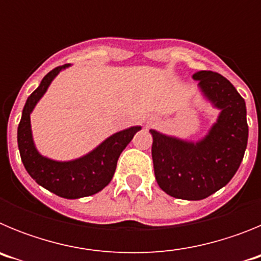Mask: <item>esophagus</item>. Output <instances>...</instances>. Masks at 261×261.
Segmentation results:
<instances>
[{"instance_id": "1", "label": "esophagus", "mask_w": 261, "mask_h": 261, "mask_svg": "<svg viewBox=\"0 0 261 261\" xmlns=\"http://www.w3.org/2000/svg\"><path fill=\"white\" fill-rule=\"evenodd\" d=\"M159 121H158V119H156L155 116H150V117H147V120H146V124L149 126H154V125H156V124H158Z\"/></svg>"}]
</instances>
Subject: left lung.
Wrapping results in <instances>:
<instances>
[{
	"instance_id": "8db88e82",
	"label": "left lung",
	"mask_w": 261,
	"mask_h": 261,
	"mask_svg": "<svg viewBox=\"0 0 261 261\" xmlns=\"http://www.w3.org/2000/svg\"><path fill=\"white\" fill-rule=\"evenodd\" d=\"M192 77L199 81L204 98L221 111L208 135L192 142L150 129L156 183L167 195L181 200H202L229 183L248 140L246 102L231 82L211 70Z\"/></svg>"
}]
</instances>
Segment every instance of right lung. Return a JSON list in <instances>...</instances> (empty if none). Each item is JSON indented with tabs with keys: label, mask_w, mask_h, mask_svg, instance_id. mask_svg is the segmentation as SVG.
I'll return each mask as SVG.
<instances>
[{
	"label": "right lung",
	"mask_w": 261,
	"mask_h": 261,
	"mask_svg": "<svg viewBox=\"0 0 261 261\" xmlns=\"http://www.w3.org/2000/svg\"><path fill=\"white\" fill-rule=\"evenodd\" d=\"M70 66L65 64L50 70L38 89L29 96L22 111V119L18 125V147L24 168L30 176L45 190L64 199H80L98 193L108 186L116 170L120 154L132 141L133 136L141 126H130L106 138L94 150L81 158L60 162L43 156L36 150L32 140L30 115L36 103L44 95L50 82L62 69Z\"/></svg>",
	"instance_id": "obj_1"
}]
</instances>
